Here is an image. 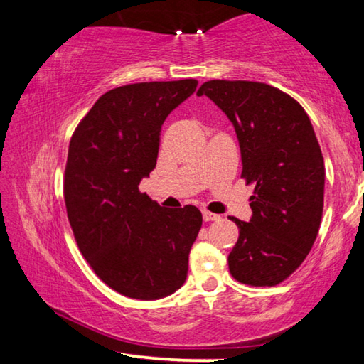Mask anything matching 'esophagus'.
Wrapping results in <instances>:
<instances>
[{
    "mask_svg": "<svg viewBox=\"0 0 364 364\" xmlns=\"http://www.w3.org/2000/svg\"><path fill=\"white\" fill-rule=\"evenodd\" d=\"M202 218H204V221H215V220H220V215L204 210L202 212Z\"/></svg>",
    "mask_w": 364,
    "mask_h": 364,
    "instance_id": "34e87169",
    "label": "esophagus"
}]
</instances>
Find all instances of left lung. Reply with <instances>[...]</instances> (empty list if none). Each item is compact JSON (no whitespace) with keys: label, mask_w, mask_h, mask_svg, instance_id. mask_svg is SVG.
<instances>
[{"label":"left lung","mask_w":364,"mask_h":364,"mask_svg":"<svg viewBox=\"0 0 364 364\" xmlns=\"http://www.w3.org/2000/svg\"><path fill=\"white\" fill-rule=\"evenodd\" d=\"M202 95L231 120L241 176L255 183L252 218H231L239 239L230 271L244 284L276 286L305 260L321 225L326 171L315 130L294 97L267 83L210 80Z\"/></svg>","instance_id":"1"}]
</instances>
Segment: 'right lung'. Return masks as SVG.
Masks as SVG:
<instances>
[{"mask_svg":"<svg viewBox=\"0 0 364 364\" xmlns=\"http://www.w3.org/2000/svg\"><path fill=\"white\" fill-rule=\"evenodd\" d=\"M196 88L193 78L119 86L70 139L64 199L73 236L100 279L125 297L157 300L186 281L202 213L160 207L139 183L156 168L165 119Z\"/></svg>","mask_w":364,"mask_h":364,"instance_id":"obj_1","label":"right lung"}]
</instances>
